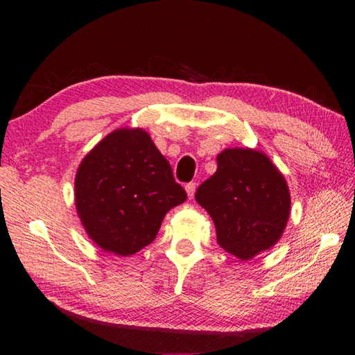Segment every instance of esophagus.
Wrapping results in <instances>:
<instances>
[{"label": "esophagus", "instance_id": "34e87169", "mask_svg": "<svg viewBox=\"0 0 355 355\" xmlns=\"http://www.w3.org/2000/svg\"><path fill=\"white\" fill-rule=\"evenodd\" d=\"M186 192H188L189 199H192V197H194V192H196V183L194 182H191V183L186 184Z\"/></svg>", "mask_w": 355, "mask_h": 355}]
</instances>
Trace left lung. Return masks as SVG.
I'll use <instances>...</instances> for the list:
<instances>
[{
    "label": "left lung",
    "instance_id": "left-lung-1",
    "mask_svg": "<svg viewBox=\"0 0 355 355\" xmlns=\"http://www.w3.org/2000/svg\"><path fill=\"white\" fill-rule=\"evenodd\" d=\"M216 225L218 244L239 260L279 241L290 218V191L271 159L257 150L227 148L218 171L196 192Z\"/></svg>",
    "mask_w": 355,
    "mask_h": 355
}]
</instances>
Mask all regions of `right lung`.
I'll return each instance as SVG.
<instances>
[{
    "instance_id": "1",
    "label": "right lung",
    "mask_w": 355,
    "mask_h": 355,
    "mask_svg": "<svg viewBox=\"0 0 355 355\" xmlns=\"http://www.w3.org/2000/svg\"><path fill=\"white\" fill-rule=\"evenodd\" d=\"M186 197L171 164L139 128L107 135L75 178L76 209L87 235L123 257L152 243L166 213Z\"/></svg>"
}]
</instances>
